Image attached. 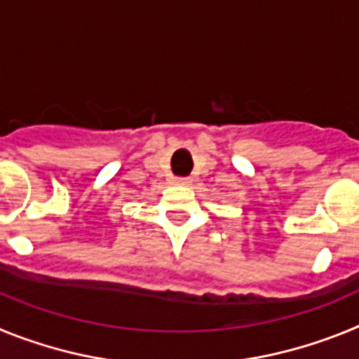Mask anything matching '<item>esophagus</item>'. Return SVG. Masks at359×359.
<instances>
[{
    "mask_svg": "<svg viewBox=\"0 0 359 359\" xmlns=\"http://www.w3.org/2000/svg\"><path fill=\"white\" fill-rule=\"evenodd\" d=\"M174 182H176L177 185H190V177H176Z\"/></svg>",
    "mask_w": 359,
    "mask_h": 359,
    "instance_id": "esophagus-1",
    "label": "esophagus"
}]
</instances>
